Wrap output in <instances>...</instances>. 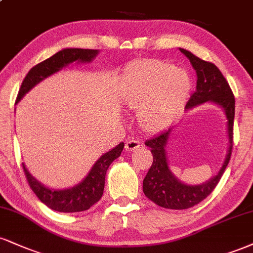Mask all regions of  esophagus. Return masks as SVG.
I'll return each instance as SVG.
<instances>
[{
  "label": "esophagus",
  "instance_id": "obj_1",
  "mask_svg": "<svg viewBox=\"0 0 253 253\" xmlns=\"http://www.w3.org/2000/svg\"><path fill=\"white\" fill-rule=\"evenodd\" d=\"M140 147V141L136 139H129L127 140L126 144H125V148H126V151H134L136 148Z\"/></svg>",
  "mask_w": 253,
  "mask_h": 253
}]
</instances>
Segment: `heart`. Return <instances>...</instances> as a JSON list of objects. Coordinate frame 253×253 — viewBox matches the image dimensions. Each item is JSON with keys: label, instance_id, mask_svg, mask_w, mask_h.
I'll use <instances>...</instances> for the list:
<instances>
[{"label": "heart", "instance_id": "1", "mask_svg": "<svg viewBox=\"0 0 253 253\" xmlns=\"http://www.w3.org/2000/svg\"><path fill=\"white\" fill-rule=\"evenodd\" d=\"M190 89L184 69L159 60L136 61L128 68L123 94L124 105L138 109V123L147 132L163 128L180 109Z\"/></svg>", "mask_w": 253, "mask_h": 253}]
</instances>
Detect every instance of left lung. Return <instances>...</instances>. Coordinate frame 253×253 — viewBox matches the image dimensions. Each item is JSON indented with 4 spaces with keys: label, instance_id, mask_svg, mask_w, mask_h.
Segmentation results:
<instances>
[{
    "label": "left lung",
    "instance_id": "1",
    "mask_svg": "<svg viewBox=\"0 0 253 253\" xmlns=\"http://www.w3.org/2000/svg\"><path fill=\"white\" fill-rule=\"evenodd\" d=\"M197 73L196 90L190 96L185 109L206 101L213 102L224 109L227 119V133H229V150L224 164L218 174L202 185H187L173 175L169 167L166 156V144L171 135L172 127L158 133L153 138L146 140L145 145L151 148L153 163L142 182V191L148 199L165 209L185 210L190 209L203 202L212 193L219 180L223 176L225 169L229 164L233 146V120H234V95L227 84L226 79L212 62L204 61L193 55L191 51L179 48Z\"/></svg>",
    "mask_w": 253,
    "mask_h": 253
}]
</instances>
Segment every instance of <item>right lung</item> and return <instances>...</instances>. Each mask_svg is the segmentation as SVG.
I'll return each instance as SVG.
<instances>
[{
  "mask_svg": "<svg viewBox=\"0 0 253 253\" xmlns=\"http://www.w3.org/2000/svg\"><path fill=\"white\" fill-rule=\"evenodd\" d=\"M97 53L99 50L81 49V48H66V49L57 51L49 59L42 61L30 69L21 84L16 102H19L26 95V93H28L39 82L50 77L54 73L59 72L63 67L75 61L90 62L97 55ZM123 150L124 142H120L113 150L102 154L80 184L75 185L74 187L66 188V190H53V188L45 187L30 174L24 164H22V167L30 188L45 206L54 211L65 212V213L81 212L92 208L94 204L101 199L103 188H105L106 172L109 165L120 157Z\"/></svg>",
  "mask_w": 253,
  "mask_h": 253,
  "instance_id": "1",
  "label": "right lung"
}]
</instances>
